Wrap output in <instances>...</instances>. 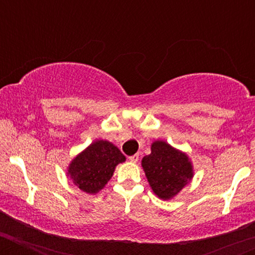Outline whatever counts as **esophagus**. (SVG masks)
Masks as SVG:
<instances>
[{"mask_svg":"<svg viewBox=\"0 0 255 255\" xmlns=\"http://www.w3.org/2000/svg\"><path fill=\"white\" fill-rule=\"evenodd\" d=\"M128 159H129L130 163H137V161L139 160V154H134V155H130Z\"/></svg>","mask_w":255,"mask_h":255,"instance_id":"34e87169","label":"esophagus"}]
</instances>
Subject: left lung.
Masks as SVG:
<instances>
[{"label":"left lung","instance_id":"8db88e82","mask_svg":"<svg viewBox=\"0 0 255 255\" xmlns=\"http://www.w3.org/2000/svg\"><path fill=\"white\" fill-rule=\"evenodd\" d=\"M151 153L142 159L143 170L154 194L170 200L194 176L189 156L164 140L151 143Z\"/></svg>","mask_w":255,"mask_h":255}]
</instances>
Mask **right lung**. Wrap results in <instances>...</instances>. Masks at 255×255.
<instances>
[{"label": "right lung", "mask_w": 255, "mask_h": 255, "mask_svg": "<svg viewBox=\"0 0 255 255\" xmlns=\"http://www.w3.org/2000/svg\"><path fill=\"white\" fill-rule=\"evenodd\" d=\"M126 161L120 149L109 140H95L71 160L68 175L81 191L97 194L110 181L116 166Z\"/></svg>", "instance_id": "1"}]
</instances>
